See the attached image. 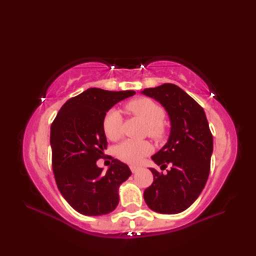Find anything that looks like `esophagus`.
I'll use <instances>...</instances> for the list:
<instances>
[{"instance_id": "esophagus-1", "label": "esophagus", "mask_w": 256, "mask_h": 256, "mask_svg": "<svg viewBox=\"0 0 256 256\" xmlns=\"http://www.w3.org/2000/svg\"><path fill=\"white\" fill-rule=\"evenodd\" d=\"M130 168H131V172L134 174V172H138L140 170V167H138V166H130Z\"/></svg>"}]
</instances>
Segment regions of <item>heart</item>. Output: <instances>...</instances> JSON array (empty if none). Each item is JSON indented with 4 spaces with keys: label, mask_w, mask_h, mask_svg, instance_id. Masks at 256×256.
Segmentation results:
<instances>
[{
    "label": "heart",
    "mask_w": 256,
    "mask_h": 256,
    "mask_svg": "<svg viewBox=\"0 0 256 256\" xmlns=\"http://www.w3.org/2000/svg\"><path fill=\"white\" fill-rule=\"evenodd\" d=\"M128 108L135 116L140 118L148 124V134L152 138L160 140L165 136L166 130L162 125L165 118V110L158 103L148 99L140 98L131 101ZM103 130L106 138L111 140H118L123 135V118L118 108H111L103 120ZM152 148L145 140H126L116 148V155L128 164H138L146 155L150 153Z\"/></svg>",
    "instance_id": "b5f03b06"
}]
</instances>
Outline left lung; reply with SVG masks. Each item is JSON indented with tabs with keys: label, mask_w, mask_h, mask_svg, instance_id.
Segmentation results:
<instances>
[{
	"label": "left lung",
	"mask_w": 256,
	"mask_h": 256,
	"mask_svg": "<svg viewBox=\"0 0 256 256\" xmlns=\"http://www.w3.org/2000/svg\"><path fill=\"white\" fill-rule=\"evenodd\" d=\"M140 94L164 106L170 121L167 143L152 156L160 170L153 172L154 182L145 189L148 208L162 214H175L192 206L204 188L210 172L214 138L204 108L178 86L164 84L144 89Z\"/></svg>",
	"instance_id": "1"
}]
</instances>
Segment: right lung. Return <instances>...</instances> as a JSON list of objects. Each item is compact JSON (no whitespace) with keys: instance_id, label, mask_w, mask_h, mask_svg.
<instances>
[{"instance_id":"obj_1","label":"right lung","mask_w":256,"mask_h":256,"mask_svg":"<svg viewBox=\"0 0 256 256\" xmlns=\"http://www.w3.org/2000/svg\"><path fill=\"white\" fill-rule=\"evenodd\" d=\"M133 90L90 88L69 99L50 128L52 170L62 197L79 214L103 216L118 204V188L131 176L126 164L112 160L103 172L96 160L104 156L106 138L103 120L118 102Z\"/></svg>"}]
</instances>
